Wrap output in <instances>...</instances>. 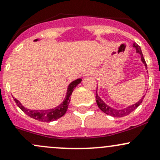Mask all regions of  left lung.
I'll return each instance as SVG.
<instances>
[{"instance_id": "left-lung-1", "label": "left lung", "mask_w": 160, "mask_h": 160, "mask_svg": "<svg viewBox=\"0 0 160 160\" xmlns=\"http://www.w3.org/2000/svg\"><path fill=\"white\" fill-rule=\"evenodd\" d=\"M133 46L136 49V52L139 53V54L140 55L142 62L143 63L144 66H145L146 69H147V63H146L145 59H144L143 56H142V51H141V49H140V47L137 45V43H135V42L133 43ZM97 89H98V88H97ZM144 97H145V95L142 96V98L140 99V101H139L138 102L135 103V104H133V105H130V106H128V107L123 108V109L118 110V109H115V108H111V106L108 105L107 104H105L104 101L101 100V98L99 97L98 94V92H96V102H97V104H98V108H100V109L104 113H105V114H107L108 115H111V116H112V117H115V118H121V117H124V116H126V115H128L129 114H130L132 111H134L136 108L138 107L140 104H141L142 100H143Z\"/></svg>"}]
</instances>
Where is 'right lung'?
Instances as JSON below:
<instances>
[{
    "instance_id": "right-lung-1",
    "label": "right lung",
    "mask_w": 160,
    "mask_h": 160,
    "mask_svg": "<svg viewBox=\"0 0 160 160\" xmlns=\"http://www.w3.org/2000/svg\"><path fill=\"white\" fill-rule=\"evenodd\" d=\"M38 39H35L34 41H37ZM82 79L78 78V79L73 81L68 85V88H67L66 96L64 101L59 104L57 107L48 110H30L27 109L25 107L22 105L21 103L16 98H14V101L16 102L17 105L18 106L25 114H27L29 117L33 118V119L37 120V121H42V122H50L54 121L62 117L66 114L67 109H68V104L70 102L71 99V95L72 93L73 90L75 88V87L81 83Z\"/></svg>"
}]
</instances>
